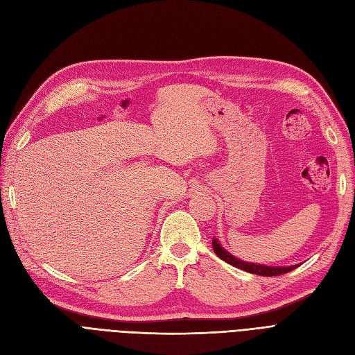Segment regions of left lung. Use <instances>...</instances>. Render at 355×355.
Segmentation results:
<instances>
[{
    "label": "left lung",
    "instance_id": "left-lung-1",
    "mask_svg": "<svg viewBox=\"0 0 355 355\" xmlns=\"http://www.w3.org/2000/svg\"><path fill=\"white\" fill-rule=\"evenodd\" d=\"M212 248H214V252L218 255L223 261L228 262V264L237 267L243 271L248 272H252V274H258V276H280V274L284 272H289L292 270H295L298 266H291V267H267V266H259V264H250V262H243L237 258H234L232 254H228L227 250L223 249V246L218 243V240L214 239L212 240Z\"/></svg>",
    "mask_w": 355,
    "mask_h": 355
}]
</instances>
